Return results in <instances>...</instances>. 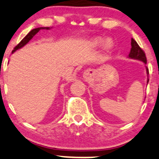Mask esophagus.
Instances as JSON below:
<instances>
[{
  "mask_svg": "<svg viewBox=\"0 0 159 159\" xmlns=\"http://www.w3.org/2000/svg\"><path fill=\"white\" fill-rule=\"evenodd\" d=\"M92 72H93V70H89L85 71V75H90V74H91Z\"/></svg>",
  "mask_w": 159,
  "mask_h": 159,
  "instance_id": "obj_1",
  "label": "esophagus"
}]
</instances>
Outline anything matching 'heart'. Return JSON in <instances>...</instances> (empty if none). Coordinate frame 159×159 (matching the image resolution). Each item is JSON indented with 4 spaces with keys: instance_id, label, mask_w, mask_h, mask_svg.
Instances as JSON below:
<instances>
[{
    "instance_id": "b5f03b06",
    "label": "heart",
    "mask_w": 159,
    "mask_h": 159,
    "mask_svg": "<svg viewBox=\"0 0 159 159\" xmlns=\"http://www.w3.org/2000/svg\"><path fill=\"white\" fill-rule=\"evenodd\" d=\"M104 43V47L106 49H111L112 47H113V41L110 38L105 40L104 38H102V37H96L94 38L92 40V44L95 47H98V46H100Z\"/></svg>"
}]
</instances>
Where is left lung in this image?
I'll return each instance as SVG.
<instances>
[{
  "label": "left lung",
  "instance_id": "left-lung-1",
  "mask_svg": "<svg viewBox=\"0 0 159 159\" xmlns=\"http://www.w3.org/2000/svg\"><path fill=\"white\" fill-rule=\"evenodd\" d=\"M131 50H130V52L129 54V58H131V59H138V60H140V61L143 62L145 64H147V58L146 55H145L143 50L140 48L139 44L136 43V41H135L133 38H132L131 40ZM147 73L148 75L149 74V71L148 69L147 68ZM149 81V79H148V83Z\"/></svg>",
  "mask_w": 159,
  "mask_h": 159
}]
</instances>
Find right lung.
Wrapping results in <instances>:
<instances>
[{
    "label": "right lung",
    "mask_w": 159,
    "mask_h": 159,
    "mask_svg": "<svg viewBox=\"0 0 159 159\" xmlns=\"http://www.w3.org/2000/svg\"><path fill=\"white\" fill-rule=\"evenodd\" d=\"M41 29H46V30H49L50 28H49V27H38V28H35V29L32 30H31L29 34H28L26 35V36L25 37V38H23V39L22 40V41H20V42H19V44H18L16 46V47H15V48H14V49L12 50V52H16V50L19 49V48H23V46H24L25 44H27V43L29 42V41H30L31 39H32V38H33V37L34 36V35L36 34L37 33H38V31H39L40 30H41Z\"/></svg>",
    "instance_id": "1"
}]
</instances>
